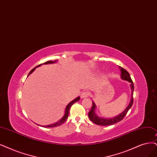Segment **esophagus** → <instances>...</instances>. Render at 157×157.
I'll use <instances>...</instances> for the list:
<instances>
[{
	"instance_id": "34e87169",
	"label": "esophagus",
	"mask_w": 157,
	"mask_h": 157,
	"mask_svg": "<svg viewBox=\"0 0 157 157\" xmlns=\"http://www.w3.org/2000/svg\"><path fill=\"white\" fill-rule=\"evenodd\" d=\"M89 95V92H86V91H84L82 92V94H81V98H87Z\"/></svg>"
}]
</instances>
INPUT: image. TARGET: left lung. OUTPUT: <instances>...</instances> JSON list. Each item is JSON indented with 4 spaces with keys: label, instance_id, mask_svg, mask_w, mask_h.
I'll return each mask as SVG.
<instances>
[{
    "label": "left lung",
    "instance_id": "left-lung-1",
    "mask_svg": "<svg viewBox=\"0 0 157 157\" xmlns=\"http://www.w3.org/2000/svg\"><path fill=\"white\" fill-rule=\"evenodd\" d=\"M120 68V71H121V78L126 80L127 82H129L131 83L130 86H131V100L130 102L129 103L128 106L126 107V109L124 110V111L120 113V114L117 115V117H115L114 118H101L98 117L95 113V110L96 108V106L95 105V103L94 101H92V106L90 109V111L89 113V117L90 120L92 121V122L99 125H111L117 124L121 120H122V119L124 118L125 116L127 114V112L129 111V110L131 109L132 107V104H133V91H134V84H133L129 72H127L126 70L124 68L119 67Z\"/></svg>",
    "mask_w": 157,
    "mask_h": 157
}]
</instances>
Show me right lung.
Masks as SVG:
<instances>
[{"label":"right lung","mask_w":157,"mask_h":157,"mask_svg":"<svg viewBox=\"0 0 157 157\" xmlns=\"http://www.w3.org/2000/svg\"><path fill=\"white\" fill-rule=\"evenodd\" d=\"M56 62H57V60H55V61H48L46 62V63H43V64H46H46L55 63H56ZM43 64H40V65H37L36 67H35L34 68H33V69L32 70V71L30 72V73L28 74V75H30V74H31L35 71V69H36L37 67H40V65H43ZM79 99H80V97H77L76 98H75V99H74V100H72L71 102H70V103L68 104V105H67V107H66V108H65V114H64L63 118H62L61 120H59V121H57V122H56V123H54V124H50V125H44V126L41 125V127H54L59 126V125H61V124H63L64 122H65V121L67 120V119L68 118V114H69V111H70V109H71V107L73 105V104H74V103L78 101L79 100Z\"/></svg>","instance_id":"add662e5"}]
</instances>
